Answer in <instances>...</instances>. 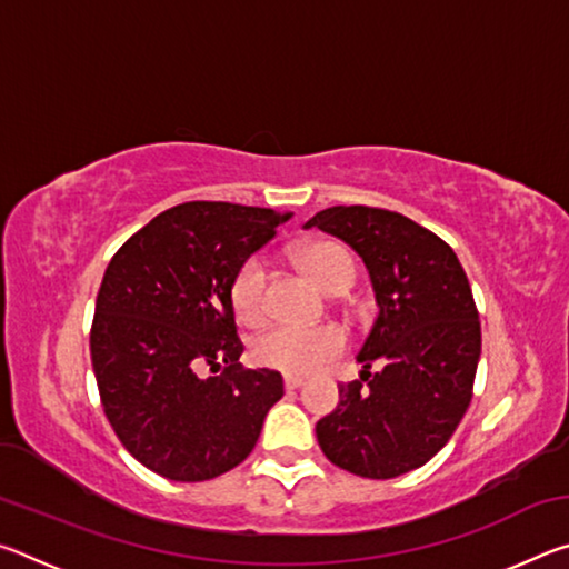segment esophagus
<instances>
[{
    "label": "esophagus",
    "mask_w": 569,
    "mask_h": 569,
    "mask_svg": "<svg viewBox=\"0 0 569 569\" xmlns=\"http://www.w3.org/2000/svg\"><path fill=\"white\" fill-rule=\"evenodd\" d=\"M283 387H286V391L301 389V387H303V379H301V377H291V373H286V377H283Z\"/></svg>",
    "instance_id": "1"
}]
</instances>
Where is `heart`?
Wrapping results in <instances>:
<instances>
[{"mask_svg":"<svg viewBox=\"0 0 569 569\" xmlns=\"http://www.w3.org/2000/svg\"><path fill=\"white\" fill-rule=\"evenodd\" d=\"M296 261L323 291L341 293L353 283L356 266L349 250L333 240H308L296 248ZM230 303L243 326L266 319V268L261 258H248L230 281ZM346 331L336 323L286 326L278 323L253 341V359L283 373H313L346 351Z\"/></svg>","mask_w":569,"mask_h":569,"instance_id":"b5f03b06","label":"heart"}]
</instances>
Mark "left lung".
I'll return each mask as SVG.
<instances>
[{
	"instance_id": "left-lung-1",
	"label": "left lung",
	"mask_w": 569,
	"mask_h": 569,
	"mask_svg": "<svg viewBox=\"0 0 569 569\" xmlns=\"http://www.w3.org/2000/svg\"><path fill=\"white\" fill-rule=\"evenodd\" d=\"M306 228L363 258L379 303L356 356L361 379L339 383V407L316 423L319 447L351 475H407L447 445L471 401L481 326L465 268L437 233L387 208L333 206Z\"/></svg>"
}]
</instances>
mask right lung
Instances as JSON below:
<instances>
[{"instance_id":"right-lung-1","label":"right lung","mask_w":569,"mask_h":569,"mask_svg":"<svg viewBox=\"0 0 569 569\" xmlns=\"http://www.w3.org/2000/svg\"><path fill=\"white\" fill-rule=\"evenodd\" d=\"M286 218L190 200L124 240L104 271L90 329L100 401L122 447L160 477L238 467L283 397L281 373L238 361L230 281Z\"/></svg>"}]
</instances>
